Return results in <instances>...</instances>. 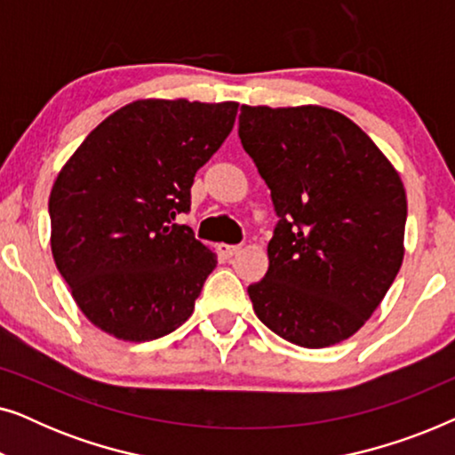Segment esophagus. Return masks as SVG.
<instances>
[{"label": "esophagus", "instance_id": "34e87169", "mask_svg": "<svg viewBox=\"0 0 455 455\" xmlns=\"http://www.w3.org/2000/svg\"><path fill=\"white\" fill-rule=\"evenodd\" d=\"M220 252L223 254V257L232 259L234 254L240 252V246H238V244H221V246H220Z\"/></svg>", "mask_w": 455, "mask_h": 455}]
</instances>
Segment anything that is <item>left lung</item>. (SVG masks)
Listing matches in <instances>:
<instances>
[{"instance_id": "left-lung-1", "label": "left lung", "mask_w": 455, "mask_h": 455, "mask_svg": "<svg viewBox=\"0 0 455 455\" xmlns=\"http://www.w3.org/2000/svg\"><path fill=\"white\" fill-rule=\"evenodd\" d=\"M238 136L279 217L269 269L248 285L260 321L302 347L369 321L403 259L406 190L379 147L338 111L242 105Z\"/></svg>"}]
</instances>
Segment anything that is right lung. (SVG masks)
I'll return each instance as SVG.
<instances>
[{
    "label": "right lung",
    "mask_w": 455,
    "mask_h": 455,
    "mask_svg": "<svg viewBox=\"0 0 455 455\" xmlns=\"http://www.w3.org/2000/svg\"><path fill=\"white\" fill-rule=\"evenodd\" d=\"M238 103L142 99L68 159L49 196L52 252L86 319L151 341L188 319L217 257L188 226L196 172L232 132Z\"/></svg>",
    "instance_id": "right-lung-1"
}]
</instances>
